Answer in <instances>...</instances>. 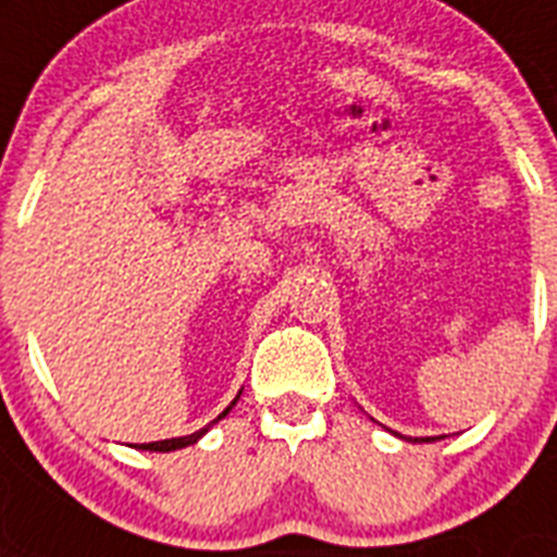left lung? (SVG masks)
<instances>
[{"label":"left lung","mask_w":557,"mask_h":557,"mask_svg":"<svg viewBox=\"0 0 557 557\" xmlns=\"http://www.w3.org/2000/svg\"><path fill=\"white\" fill-rule=\"evenodd\" d=\"M417 442V440H414ZM420 442H431V440H428V436H425V440H420Z\"/></svg>","instance_id":"8db88e82"}]
</instances>
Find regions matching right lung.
<instances>
[{"label":"right lung","mask_w":557,"mask_h":557,"mask_svg":"<svg viewBox=\"0 0 557 557\" xmlns=\"http://www.w3.org/2000/svg\"><path fill=\"white\" fill-rule=\"evenodd\" d=\"M236 400H239V397H236ZM236 400H233L231 406H227L225 411H222V414L216 417V420H213V422H220L222 417H227V411H231V408L236 406ZM213 422H208L206 428H199L197 434H188V436H174V440H160V442H149V445H135V448H140V450H160V454H169V450L188 448V445H194V442H197L199 436H202V434H208V428H211Z\"/></svg>","instance_id":"right-lung-1"}]
</instances>
